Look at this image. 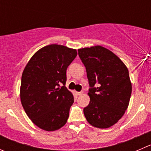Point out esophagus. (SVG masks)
I'll return each instance as SVG.
<instances>
[{"mask_svg":"<svg viewBox=\"0 0 151 151\" xmlns=\"http://www.w3.org/2000/svg\"><path fill=\"white\" fill-rule=\"evenodd\" d=\"M83 93V91H80V92H77V94L78 95V96H80V95H82Z\"/></svg>","mask_w":151,"mask_h":151,"instance_id":"obj_1","label":"esophagus"}]
</instances>
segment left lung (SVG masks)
<instances>
[{
    "label": "left lung",
    "instance_id": "left-lung-1",
    "mask_svg": "<svg viewBox=\"0 0 151 151\" xmlns=\"http://www.w3.org/2000/svg\"><path fill=\"white\" fill-rule=\"evenodd\" d=\"M78 55L90 86L85 116L96 128H109L122 118L129 104L132 86L128 68L116 55L100 46L78 49Z\"/></svg>",
    "mask_w": 151,
    "mask_h": 151
}]
</instances>
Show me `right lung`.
<instances>
[{"label": "right lung", "mask_w": 151, "mask_h": 151, "mask_svg": "<svg viewBox=\"0 0 151 151\" xmlns=\"http://www.w3.org/2000/svg\"><path fill=\"white\" fill-rule=\"evenodd\" d=\"M77 55L75 49L49 45L37 51L25 67L20 100L29 119L41 129L53 131L66 123L74 101L65 87L66 70Z\"/></svg>", "instance_id": "1"}]
</instances>
